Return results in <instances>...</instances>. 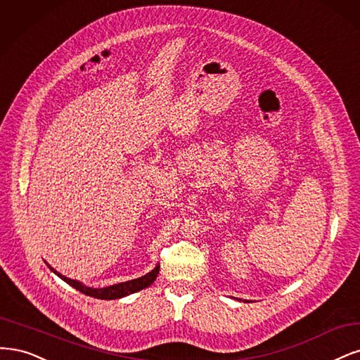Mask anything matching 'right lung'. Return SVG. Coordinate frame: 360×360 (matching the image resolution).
Segmentation results:
<instances>
[{"instance_id": "right-lung-1", "label": "right lung", "mask_w": 360, "mask_h": 360, "mask_svg": "<svg viewBox=\"0 0 360 360\" xmlns=\"http://www.w3.org/2000/svg\"><path fill=\"white\" fill-rule=\"evenodd\" d=\"M49 266V264H48ZM49 269L52 272H55L58 276L61 278L63 281H65L67 284H70L72 287H75L76 290H79L80 293H84L86 296H92V297H97V299H120V297H124V296H129L131 293H136L139 292V290L142 288H146L149 287L150 284H153L155 281V278L160 272V264H157L155 268L148 272L146 275L141 276V278H136V280H131V281H125V283H120V284H113V285H109V287H103V288H92V287H86L85 284L79 283L76 280H70V278H67L64 275H61L60 272H56L55 269H52L49 266Z\"/></svg>"}]
</instances>
